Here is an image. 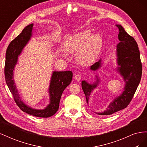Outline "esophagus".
<instances>
[{"label":"esophagus","mask_w":147,"mask_h":147,"mask_svg":"<svg viewBox=\"0 0 147 147\" xmlns=\"http://www.w3.org/2000/svg\"><path fill=\"white\" fill-rule=\"evenodd\" d=\"M74 79H75V80H76V81H80L81 80V76L78 74L75 75L74 76Z\"/></svg>","instance_id":"esophagus-1"}]
</instances>
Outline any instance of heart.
<instances>
[{"instance_id":"obj_1","label":"heart","mask_w":147,"mask_h":147,"mask_svg":"<svg viewBox=\"0 0 147 147\" xmlns=\"http://www.w3.org/2000/svg\"><path fill=\"white\" fill-rule=\"evenodd\" d=\"M103 45V40L99 34H92L90 30H84L70 35L63 43L64 50L67 53H77L79 63L89 65L94 62Z\"/></svg>"}]
</instances>
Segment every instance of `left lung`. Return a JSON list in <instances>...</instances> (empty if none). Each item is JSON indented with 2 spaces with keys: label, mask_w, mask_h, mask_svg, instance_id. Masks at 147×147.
<instances>
[{
  "label": "left lung",
  "mask_w": 147,
  "mask_h": 147,
  "mask_svg": "<svg viewBox=\"0 0 147 147\" xmlns=\"http://www.w3.org/2000/svg\"><path fill=\"white\" fill-rule=\"evenodd\" d=\"M119 29L118 38L120 42L117 45L118 71L126 82L124 91L117 97L104 112L96 113L99 115H109L126 108L129 104L140 82L142 65L140 51L135 39L129 35L121 25H116ZM100 60L91 66L90 69L96 70L100 67ZM99 79L93 84L82 81V87L86 97L87 103L91 91L97 86Z\"/></svg>",
  "instance_id": "left-lung-1"
}]
</instances>
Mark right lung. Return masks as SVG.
Segmentation results:
<instances>
[{
  "label": "right lung",
  "mask_w": 147,
  "mask_h": 147,
  "mask_svg": "<svg viewBox=\"0 0 147 147\" xmlns=\"http://www.w3.org/2000/svg\"><path fill=\"white\" fill-rule=\"evenodd\" d=\"M33 24L28 25L22 32L10 42L8 45L5 56V63L4 73L7 86L13 96V99L20 109L29 115L41 118H48L54 115L59 109V102L62 94L66 87L72 82L73 74L72 71L54 72L53 73L50 82L49 93L50 96V104L44 110H35L26 105L21 100L19 93L14 80H13V72L17 63L18 57L22 50L29 40L32 35Z\"/></svg>",
  "instance_id": "1"
}]
</instances>
